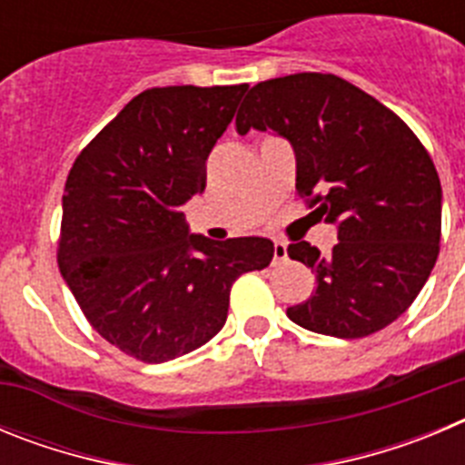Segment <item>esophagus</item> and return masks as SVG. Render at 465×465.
<instances>
[{
    "instance_id": "obj_1",
    "label": "esophagus",
    "mask_w": 465,
    "mask_h": 465,
    "mask_svg": "<svg viewBox=\"0 0 465 465\" xmlns=\"http://www.w3.org/2000/svg\"><path fill=\"white\" fill-rule=\"evenodd\" d=\"M286 258H289V249H286V244H283V242H274V258H272L274 265L283 262Z\"/></svg>"
}]
</instances>
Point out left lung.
Here are the masks:
<instances>
[{"label":"left lung","mask_w":465,"mask_h":465,"mask_svg":"<svg viewBox=\"0 0 465 465\" xmlns=\"http://www.w3.org/2000/svg\"><path fill=\"white\" fill-rule=\"evenodd\" d=\"M235 125L286 139L295 191L338 225L331 256L310 242L289 246L316 277L312 298L286 310L291 322L342 340L396 322L440 252V179L412 130L372 94L316 72L253 85Z\"/></svg>","instance_id":"1"}]
</instances>
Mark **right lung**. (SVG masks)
I'll return each mask as SVG.
<instances>
[{
    "label": "right lung",
    "instance_id": "right-lung-1",
    "mask_svg": "<svg viewBox=\"0 0 465 465\" xmlns=\"http://www.w3.org/2000/svg\"><path fill=\"white\" fill-rule=\"evenodd\" d=\"M249 85L139 93L81 151L63 195L57 265L90 326L143 363L179 359L223 328L230 286L268 268L265 237L193 235L182 207Z\"/></svg>",
    "mask_w": 465,
    "mask_h": 465
}]
</instances>
